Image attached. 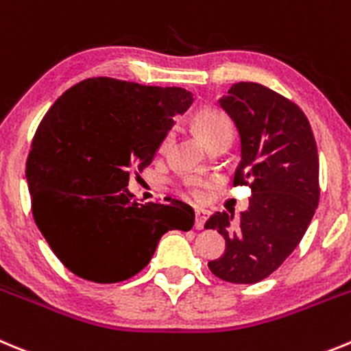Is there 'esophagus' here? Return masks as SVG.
Returning <instances> with one entry per match:
<instances>
[{
	"label": "esophagus",
	"mask_w": 351,
	"mask_h": 351,
	"mask_svg": "<svg viewBox=\"0 0 351 351\" xmlns=\"http://www.w3.org/2000/svg\"><path fill=\"white\" fill-rule=\"evenodd\" d=\"M208 211L206 210H195V223H194V227H195V230H201L204 227V222H206V219H208Z\"/></svg>",
	"instance_id": "esophagus-1"
}]
</instances>
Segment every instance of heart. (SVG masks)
<instances>
[{
	"mask_svg": "<svg viewBox=\"0 0 351 351\" xmlns=\"http://www.w3.org/2000/svg\"><path fill=\"white\" fill-rule=\"evenodd\" d=\"M192 125H194L197 136L204 141L206 147H210L215 141L223 140V138H229L230 140V134H232V125H230V121L227 119L226 113L215 108L199 110L194 115V119H192ZM169 140H171V136L164 138L162 148L168 147ZM185 187L189 189V192L194 197L201 195V182L199 180H185Z\"/></svg>",
	"mask_w": 351,
	"mask_h": 351,
	"instance_id": "b5f03b06",
	"label": "heart"
}]
</instances>
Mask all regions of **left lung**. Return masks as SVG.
I'll use <instances>...</instances> for the list:
<instances>
[{
    "mask_svg": "<svg viewBox=\"0 0 351 351\" xmlns=\"http://www.w3.org/2000/svg\"><path fill=\"white\" fill-rule=\"evenodd\" d=\"M234 122L241 160L234 185H250L248 210L211 215L206 229L226 239L222 257L208 262L230 283H257L282 266L301 243L320 199L313 131L298 105L254 82H239L219 99Z\"/></svg>",
    "mask_w": 351,
    "mask_h": 351,
    "instance_id": "1",
    "label": "left lung"
}]
</instances>
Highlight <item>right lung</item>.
I'll return each mask as SVG.
<instances>
[{
	"label": "right lung",
	"mask_w": 351,
	"mask_h": 351,
	"mask_svg": "<svg viewBox=\"0 0 351 351\" xmlns=\"http://www.w3.org/2000/svg\"><path fill=\"white\" fill-rule=\"evenodd\" d=\"M192 101L182 87L89 78L45 113L27 157V187L38 229L71 273L124 282L150 262L160 236L192 229L189 204H140L128 191L131 169L152 162Z\"/></svg>",
	"instance_id": "add662e5"
}]
</instances>
